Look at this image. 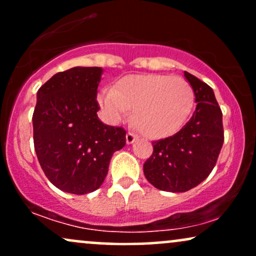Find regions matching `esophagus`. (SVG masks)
<instances>
[{
    "label": "esophagus",
    "instance_id": "1",
    "mask_svg": "<svg viewBox=\"0 0 256 256\" xmlns=\"http://www.w3.org/2000/svg\"><path fill=\"white\" fill-rule=\"evenodd\" d=\"M137 138L138 136L137 134H134V132H128V134H126V143H128V144H132Z\"/></svg>",
    "mask_w": 256,
    "mask_h": 256
}]
</instances>
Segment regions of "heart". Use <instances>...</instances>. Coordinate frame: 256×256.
Listing matches in <instances>:
<instances>
[{
	"label": "heart",
	"mask_w": 256,
	"mask_h": 256,
	"mask_svg": "<svg viewBox=\"0 0 256 256\" xmlns=\"http://www.w3.org/2000/svg\"><path fill=\"white\" fill-rule=\"evenodd\" d=\"M194 90L182 77L164 74H131L122 78L114 89L100 92L98 102L108 118L119 122L134 110L138 130L148 138L174 134L192 113Z\"/></svg>",
	"instance_id": "1"
}]
</instances>
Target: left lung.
I'll list each match as a JSON object with an SVG mask.
<instances>
[{
	"label": "left lung",
	"instance_id": "1",
	"mask_svg": "<svg viewBox=\"0 0 256 256\" xmlns=\"http://www.w3.org/2000/svg\"><path fill=\"white\" fill-rule=\"evenodd\" d=\"M192 86V116L171 137L152 142V156L144 162L146 180L162 192H184L210 176L224 143L222 113L213 89L195 76L184 72Z\"/></svg>",
	"mask_w": 256,
	"mask_h": 256
}]
</instances>
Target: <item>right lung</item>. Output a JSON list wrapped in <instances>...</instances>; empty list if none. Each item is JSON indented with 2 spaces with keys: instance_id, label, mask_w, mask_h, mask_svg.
<instances>
[{
  "instance_id": "1",
  "label": "right lung",
  "mask_w": 256,
  "mask_h": 256,
  "mask_svg": "<svg viewBox=\"0 0 256 256\" xmlns=\"http://www.w3.org/2000/svg\"><path fill=\"white\" fill-rule=\"evenodd\" d=\"M101 67L58 72L38 89L32 116L34 144L44 174L58 189L84 195L104 183L126 131L98 119Z\"/></svg>"
}]
</instances>
